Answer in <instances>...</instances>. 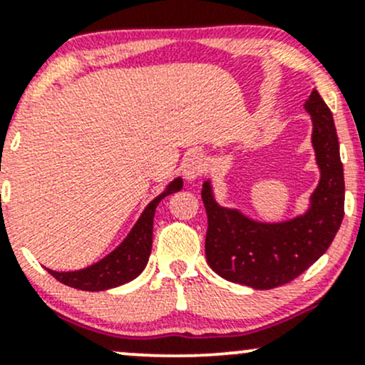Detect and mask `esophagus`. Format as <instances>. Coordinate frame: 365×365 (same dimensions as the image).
Instances as JSON below:
<instances>
[{
    "instance_id": "34e87169",
    "label": "esophagus",
    "mask_w": 365,
    "mask_h": 365,
    "mask_svg": "<svg viewBox=\"0 0 365 365\" xmlns=\"http://www.w3.org/2000/svg\"><path fill=\"white\" fill-rule=\"evenodd\" d=\"M205 156L200 155V153H193V155L187 156L182 163V175L187 182H195L200 179V175L205 170Z\"/></svg>"
}]
</instances>
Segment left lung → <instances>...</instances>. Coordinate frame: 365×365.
I'll return each instance as SVG.
<instances>
[{
	"mask_svg": "<svg viewBox=\"0 0 365 365\" xmlns=\"http://www.w3.org/2000/svg\"><path fill=\"white\" fill-rule=\"evenodd\" d=\"M312 118V148L320 179L308 209L285 221H257L237 207L217 202L212 179H205L202 200L209 228L205 256L225 280L247 287L273 289L299 277L334 240L344 215V175L331 109L315 88L304 103Z\"/></svg>",
	"mask_w": 365,
	"mask_h": 365,
	"instance_id": "obj_1",
	"label": "left lung"
}]
</instances>
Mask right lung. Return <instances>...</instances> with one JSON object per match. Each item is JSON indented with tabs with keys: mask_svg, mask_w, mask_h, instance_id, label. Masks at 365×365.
Listing matches in <instances>:
<instances>
[{
	"mask_svg": "<svg viewBox=\"0 0 365 365\" xmlns=\"http://www.w3.org/2000/svg\"><path fill=\"white\" fill-rule=\"evenodd\" d=\"M181 190V178H175L174 181L168 182L165 190L144 207L143 214L139 215V219L132 226V230L128 231L127 237L123 238V242L115 250H111L108 256H104L103 259L93 262V264L83 269H76V272L46 269L50 272V275L56 277L64 285L90 292L108 291V289H115L118 285L134 280L143 273L148 261H150L153 247V219H155L156 207L167 195Z\"/></svg>",
	"mask_w": 365,
	"mask_h": 365,
	"instance_id": "right-lung-1",
	"label": "right lung"
}]
</instances>
